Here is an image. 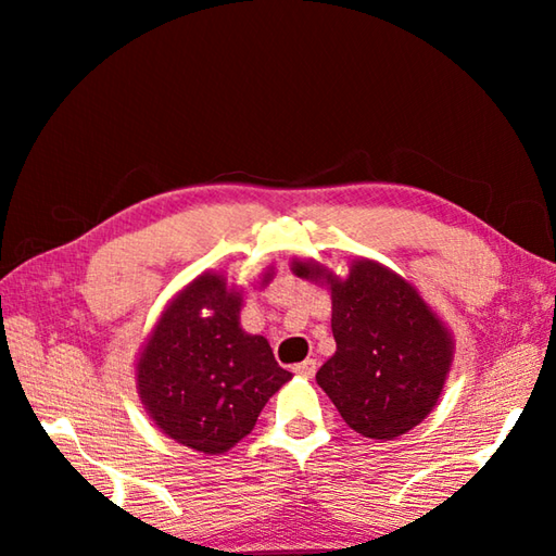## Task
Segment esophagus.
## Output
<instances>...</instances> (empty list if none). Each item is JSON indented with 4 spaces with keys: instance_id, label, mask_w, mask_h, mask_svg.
I'll return each instance as SVG.
<instances>
[{
    "instance_id": "1",
    "label": "esophagus",
    "mask_w": 556,
    "mask_h": 556,
    "mask_svg": "<svg viewBox=\"0 0 556 556\" xmlns=\"http://www.w3.org/2000/svg\"><path fill=\"white\" fill-rule=\"evenodd\" d=\"M294 372L304 375V378H314V372H316V361H312V357H306L304 363L294 365Z\"/></svg>"
}]
</instances>
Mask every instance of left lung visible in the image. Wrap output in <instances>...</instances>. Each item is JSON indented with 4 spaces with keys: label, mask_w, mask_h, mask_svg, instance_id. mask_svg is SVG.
<instances>
[{
    "label": "left lung",
    "mask_w": 556,
    "mask_h": 556,
    "mask_svg": "<svg viewBox=\"0 0 556 556\" xmlns=\"http://www.w3.org/2000/svg\"><path fill=\"white\" fill-rule=\"evenodd\" d=\"M306 279H328L333 299V357L316 382L345 425L370 439H394L417 427L444 388L451 336L417 289L370 260L336 279L316 262H294Z\"/></svg>",
    "instance_id": "8db88e82"
}]
</instances>
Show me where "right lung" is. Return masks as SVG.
Listing matches in <instances>:
<instances>
[{"label": "right lung", "instance_id": "right-lung-1", "mask_svg": "<svg viewBox=\"0 0 556 556\" xmlns=\"http://www.w3.org/2000/svg\"><path fill=\"white\" fill-rule=\"evenodd\" d=\"M240 306L220 275H201L168 304L137 363L139 394L156 427L201 454H223L248 437L291 380L267 338L242 331Z\"/></svg>", "mask_w": 556, "mask_h": 556}]
</instances>
